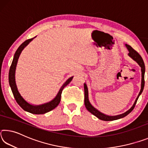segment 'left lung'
<instances>
[{
	"instance_id": "left-lung-1",
	"label": "left lung",
	"mask_w": 148,
	"mask_h": 148,
	"mask_svg": "<svg viewBox=\"0 0 148 148\" xmlns=\"http://www.w3.org/2000/svg\"><path fill=\"white\" fill-rule=\"evenodd\" d=\"M126 47L128 49L129 53V56L131 57V58L134 60L138 64L140 65V66L141 67V71H142V83H141V89H140V91L138 94V96L137 97V98L135 101L134 103L133 104L131 109H129L128 111H127L125 113L122 114L118 115V116H106L104 114L101 113V112H99V110H97L96 108L92 106L89 101V99H88V89H87V87L86 86V84H84V102H85V106H86L87 110H88L89 112H91L92 114H93L94 116H96L97 117H98L99 119L103 120V121H113V120H116L120 118H122V117H124L126 116H127L129 114L131 113V112L132 111V110L134 108L135 105L136 104V102L138 99V97L141 93L143 91L144 87V84H145V81H144V73H145V65H144V62L143 59H142V57L140 56V54L138 53V52L134 50L132 47L129 46V45L126 44L125 45Z\"/></svg>"
}]
</instances>
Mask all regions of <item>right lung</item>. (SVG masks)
Returning a JSON list of instances; mask_svg holds the SVG:
<instances>
[{
  "label": "right lung",
  "instance_id": "1",
  "mask_svg": "<svg viewBox=\"0 0 148 148\" xmlns=\"http://www.w3.org/2000/svg\"><path fill=\"white\" fill-rule=\"evenodd\" d=\"M33 38L27 40L25 41L23 43H22L20 45V46L18 48H17L16 53H15L13 61H12L10 68L9 84L10 86L12 91L13 92L14 97L15 99H16V102H17V104L25 110V111H27L34 114H44L45 113H47V112L51 111L52 110H53L55 108H56L58 106L60 101H61L62 90H63L64 87L72 81L73 77H70L69 79L66 80V82H65V83L62 85V86L61 87V89H60L58 94L57 95L56 98L53 100H52L51 102H47V103L42 105H38V106H34V105L30 104L26 101H25L23 97H22L21 96V95H20L18 90H17V86L16 84V79H15V72H16L17 62V61H18L19 57L21 53L22 50L24 49L25 47L29 44L30 42L32 40Z\"/></svg>",
  "mask_w": 148,
  "mask_h": 148
}]
</instances>
